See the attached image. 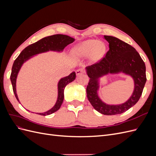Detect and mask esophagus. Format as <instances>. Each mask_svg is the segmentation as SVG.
<instances>
[{
    "label": "esophagus",
    "mask_w": 156,
    "mask_h": 156,
    "mask_svg": "<svg viewBox=\"0 0 156 156\" xmlns=\"http://www.w3.org/2000/svg\"><path fill=\"white\" fill-rule=\"evenodd\" d=\"M83 72H84V71H83V69H82V68L78 69L76 70V72H75V73H76V75H81V74L83 73Z\"/></svg>",
    "instance_id": "obj_1"
}]
</instances>
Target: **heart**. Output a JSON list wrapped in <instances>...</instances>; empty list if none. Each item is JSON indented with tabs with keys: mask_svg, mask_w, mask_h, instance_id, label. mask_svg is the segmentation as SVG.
I'll return each instance as SVG.
<instances>
[{
	"mask_svg": "<svg viewBox=\"0 0 156 156\" xmlns=\"http://www.w3.org/2000/svg\"><path fill=\"white\" fill-rule=\"evenodd\" d=\"M105 46L103 42L90 40L79 44L75 49V52L80 56H87L92 53L94 58H99L105 53Z\"/></svg>",
	"mask_w": 156,
	"mask_h": 156,
	"instance_id": "b5f03b06",
	"label": "heart"
}]
</instances>
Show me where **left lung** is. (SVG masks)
Masks as SVG:
<instances>
[{"instance_id":"obj_1","label":"left lung","mask_w":156,"mask_h":156,"mask_svg":"<svg viewBox=\"0 0 156 156\" xmlns=\"http://www.w3.org/2000/svg\"><path fill=\"white\" fill-rule=\"evenodd\" d=\"M108 42L109 50L98 62L86 68L90 77L87 95L91 105L99 112L105 115H119L135 105L140 99L146 81V66L140 55L134 48L117 37L104 36ZM119 72L129 74L134 80L135 88L129 100L120 105H108L97 95L98 78L108 73Z\"/></svg>"}]
</instances>
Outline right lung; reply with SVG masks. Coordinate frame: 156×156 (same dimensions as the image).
Here are the masks:
<instances>
[{"mask_svg":"<svg viewBox=\"0 0 156 156\" xmlns=\"http://www.w3.org/2000/svg\"><path fill=\"white\" fill-rule=\"evenodd\" d=\"M74 40L75 39L73 37L66 35L55 34L44 37L40 40L35 42V43L27 46L26 48L22 51L20 55L14 61L10 75L13 91L19 102L20 101H19L16 93V79L19 71L22 66L23 64L28 59L31 58L33 55L44 53V52L48 51H62L65 48V47L73 43ZM75 77H76V75H75V72H73L68 76L61 79L58 83V98L54 107L48 111L44 113H36V114L46 116L57 111L62 104L64 100V91L66 86L69 83L73 81Z\"/></svg>","mask_w":156,"mask_h":156,"instance_id":"add662e5","label":"right lung"}]
</instances>
